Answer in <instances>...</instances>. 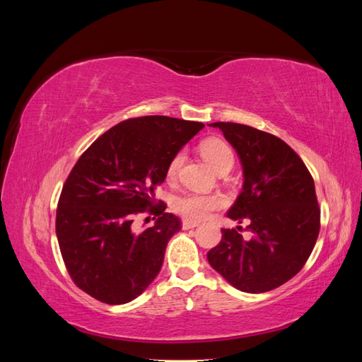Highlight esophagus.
<instances>
[{"label":"esophagus","mask_w":362,"mask_h":362,"mask_svg":"<svg viewBox=\"0 0 362 362\" xmlns=\"http://www.w3.org/2000/svg\"><path fill=\"white\" fill-rule=\"evenodd\" d=\"M199 225V222H193V221H182V229H193Z\"/></svg>","instance_id":"obj_1"}]
</instances>
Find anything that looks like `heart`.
<instances>
[{"instance_id":"obj_1","label":"heart","mask_w":362,"mask_h":362,"mask_svg":"<svg viewBox=\"0 0 362 362\" xmlns=\"http://www.w3.org/2000/svg\"><path fill=\"white\" fill-rule=\"evenodd\" d=\"M201 154L205 158V161L210 166L218 172L222 169H231L234 164V152L229 148L223 140L218 139H208L201 145ZM184 160L182 152H178L172 157L169 161V166L166 169V178L168 181H173L177 178L178 170L181 168ZM223 198L218 194H206V193H196V192H187L178 194L173 199V210L180 216H182L187 221L199 222L210 214L211 211L217 210L223 205Z\"/></svg>"}]
</instances>
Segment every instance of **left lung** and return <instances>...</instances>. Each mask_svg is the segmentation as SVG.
I'll use <instances>...</instances> for the list:
<instances>
[{
	"label": "left lung",
	"mask_w": 362,
	"mask_h": 362,
	"mask_svg": "<svg viewBox=\"0 0 362 362\" xmlns=\"http://www.w3.org/2000/svg\"><path fill=\"white\" fill-rule=\"evenodd\" d=\"M210 127L222 131L242 163L243 187L226 216L247 222L252 237L222 229L221 243L206 254L208 262L240 291H270L298 275L319 237L314 180L276 136L234 122Z\"/></svg>",
	"instance_id": "obj_1"
}]
</instances>
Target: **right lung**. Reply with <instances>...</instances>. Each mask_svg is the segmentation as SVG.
I'll list each match as a JSON object with an SVG mask.
<instances>
[{
    "mask_svg": "<svg viewBox=\"0 0 362 362\" xmlns=\"http://www.w3.org/2000/svg\"><path fill=\"white\" fill-rule=\"evenodd\" d=\"M204 127L168 116L128 119L98 137L76 161L59 199L56 234L69 275L83 291L122 305L157 278L181 222L164 213V202L156 206V189L166 180L172 157ZM145 211L159 218L136 233L134 217Z\"/></svg>",
    "mask_w": 362,
    "mask_h": 362,
    "instance_id": "obj_1",
    "label": "right lung"
}]
</instances>
